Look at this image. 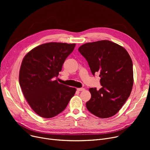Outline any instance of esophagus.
<instances>
[{
    "label": "esophagus",
    "instance_id": "1",
    "mask_svg": "<svg viewBox=\"0 0 150 150\" xmlns=\"http://www.w3.org/2000/svg\"><path fill=\"white\" fill-rule=\"evenodd\" d=\"M77 91H84V88H78V89H77Z\"/></svg>",
    "mask_w": 150,
    "mask_h": 150
}]
</instances>
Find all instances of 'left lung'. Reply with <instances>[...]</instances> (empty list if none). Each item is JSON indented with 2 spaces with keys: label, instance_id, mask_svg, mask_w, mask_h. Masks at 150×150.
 <instances>
[{
  "label": "left lung",
  "instance_id": "1",
  "mask_svg": "<svg viewBox=\"0 0 150 150\" xmlns=\"http://www.w3.org/2000/svg\"><path fill=\"white\" fill-rule=\"evenodd\" d=\"M78 51L88 61L93 75L100 74L101 89L90 88L88 111L100 118L116 114L130 96L133 86V66L128 52L108 40L86 43Z\"/></svg>",
  "mask_w": 150,
  "mask_h": 150
}]
</instances>
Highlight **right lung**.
<instances>
[{
    "label": "right lung",
    "instance_id": "1",
    "mask_svg": "<svg viewBox=\"0 0 150 150\" xmlns=\"http://www.w3.org/2000/svg\"><path fill=\"white\" fill-rule=\"evenodd\" d=\"M75 44L49 42L39 45L23 58L19 84L33 111L44 118H52L64 111L76 89L59 84L58 77Z\"/></svg>",
    "mask_w": 150,
    "mask_h": 150
}]
</instances>
